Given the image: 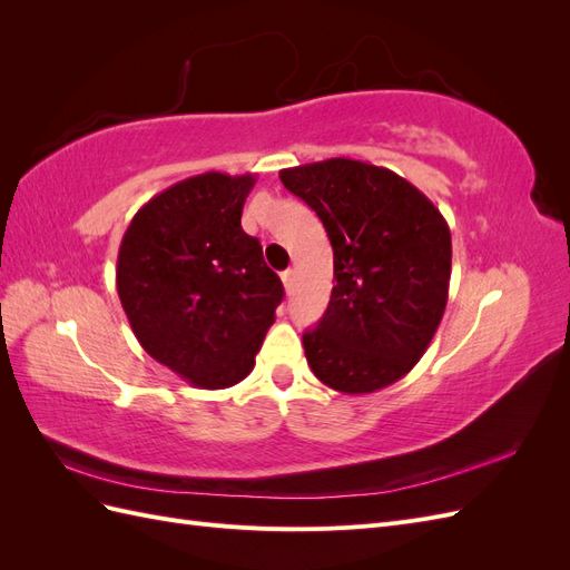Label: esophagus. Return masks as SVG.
<instances>
[{"instance_id": "esophagus-1", "label": "esophagus", "mask_w": 570, "mask_h": 570, "mask_svg": "<svg viewBox=\"0 0 570 570\" xmlns=\"http://www.w3.org/2000/svg\"><path fill=\"white\" fill-rule=\"evenodd\" d=\"M281 278H283V285H285V289L289 292V287H292V278H295V271H292V268L283 271V273H281Z\"/></svg>"}]
</instances>
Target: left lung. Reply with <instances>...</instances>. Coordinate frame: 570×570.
<instances>
[{
    "label": "left lung",
    "mask_w": 570,
    "mask_h": 570,
    "mask_svg": "<svg viewBox=\"0 0 570 570\" xmlns=\"http://www.w3.org/2000/svg\"><path fill=\"white\" fill-rule=\"evenodd\" d=\"M281 180L312 206L333 245L337 285L302 337L308 366L344 394L396 383L425 354L450 297L444 216L394 170L356 159L283 168Z\"/></svg>",
    "instance_id": "obj_1"
}]
</instances>
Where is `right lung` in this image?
<instances>
[{
  "instance_id": "1",
  "label": "right lung",
  "mask_w": 570,
  "mask_h": 570,
  "mask_svg": "<svg viewBox=\"0 0 570 570\" xmlns=\"http://www.w3.org/2000/svg\"><path fill=\"white\" fill-rule=\"evenodd\" d=\"M254 183L218 170L185 178L151 197L120 239L116 287L137 342L195 387L245 381L283 299L239 223Z\"/></svg>"
}]
</instances>
